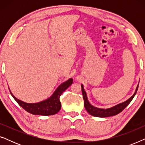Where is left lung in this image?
<instances>
[{
	"label": "left lung",
	"instance_id": "8db88e82",
	"mask_svg": "<svg viewBox=\"0 0 145 145\" xmlns=\"http://www.w3.org/2000/svg\"><path fill=\"white\" fill-rule=\"evenodd\" d=\"M82 86V96L83 99L84 101V107L87 112L90 114L91 116H95V117H98V118H107V117H110V116H114L116 115L120 114V112H121L129 104V103L131 102L133 98H134V96H135L137 92L138 85L137 87L135 92L134 93V94L129 99H128L127 100H126L125 102L121 103L116 106H115L112 108H108V109H100L96 108V107L93 106L89 103L88 98H87L86 93L85 92L83 85L81 84Z\"/></svg>",
	"mask_w": 145,
	"mask_h": 145
}]
</instances>
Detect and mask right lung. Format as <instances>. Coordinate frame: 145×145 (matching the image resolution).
<instances>
[{
	"instance_id": "add662e5",
	"label": "right lung",
	"mask_w": 145,
	"mask_h": 145,
	"mask_svg": "<svg viewBox=\"0 0 145 145\" xmlns=\"http://www.w3.org/2000/svg\"><path fill=\"white\" fill-rule=\"evenodd\" d=\"M72 78L69 79L66 82L62 83L57 88V90L55 91L50 98L42 102L35 103V104H28V103L24 102L15 98L11 92L10 94L18 104L26 112L33 115L51 116V115L56 114L61 110V104L59 100L61 95L72 84Z\"/></svg>"
}]
</instances>
